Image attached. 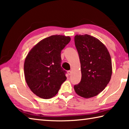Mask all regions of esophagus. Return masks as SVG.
<instances>
[{"mask_svg":"<svg viewBox=\"0 0 129 129\" xmlns=\"http://www.w3.org/2000/svg\"><path fill=\"white\" fill-rule=\"evenodd\" d=\"M71 73H72V71H68V73L69 75H71Z\"/></svg>","mask_w":129,"mask_h":129,"instance_id":"obj_1","label":"esophagus"}]
</instances>
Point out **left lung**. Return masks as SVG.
I'll return each instance as SVG.
<instances>
[{"label":"left lung","mask_w":129,"mask_h":129,"mask_svg":"<svg viewBox=\"0 0 129 129\" xmlns=\"http://www.w3.org/2000/svg\"><path fill=\"white\" fill-rule=\"evenodd\" d=\"M75 43L79 55L81 80L74 89L86 99L99 94L110 81L112 60L108 50L99 39L89 35H76Z\"/></svg>","instance_id":"left-lung-1"}]
</instances>
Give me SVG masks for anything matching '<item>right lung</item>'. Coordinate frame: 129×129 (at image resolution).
I'll return each mask as SVG.
<instances>
[{"instance_id":"1","label":"right lung","mask_w":129,"mask_h":129,"mask_svg":"<svg viewBox=\"0 0 129 129\" xmlns=\"http://www.w3.org/2000/svg\"><path fill=\"white\" fill-rule=\"evenodd\" d=\"M71 41L69 36L53 35L40 41L30 50L25 60L26 82L39 97H54L67 79L61 67V52Z\"/></svg>"}]
</instances>
